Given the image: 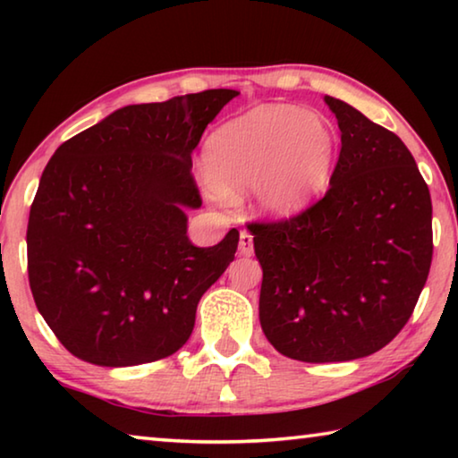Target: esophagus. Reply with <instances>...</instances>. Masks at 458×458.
I'll use <instances>...</instances> for the list:
<instances>
[{"label":"esophagus","instance_id":"34e87169","mask_svg":"<svg viewBox=\"0 0 458 458\" xmlns=\"http://www.w3.org/2000/svg\"><path fill=\"white\" fill-rule=\"evenodd\" d=\"M238 252L242 254V257H250V254L254 252V244H252V234H250V232H246V230L240 232Z\"/></svg>","mask_w":458,"mask_h":458}]
</instances>
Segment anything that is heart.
<instances>
[{
  "label": "heart",
  "mask_w": 458,
  "mask_h": 458,
  "mask_svg": "<svg viewBox=\"0 0 458 458\" xmlns=\"http://www.w3.org/2000/svg\"><path fill=\"white\" fill-rule=\"evenodd\" d=\"M335 153V131L321 114L260 105L208 139L206 190L220 204L257 190L262 212L291 216L325 190Z\"/></svg>",
  "instance_id": "obj_1"
}]
</instances>
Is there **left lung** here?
<instances>
[{
  "label": "left lung",
  "mask_w": 458,
  "mask_h": 458,
  "mask_svg": "<svg viewBox=\"0 0 458 458\" xmlns=\"http://www.w3.org/2000/svg\"><path fill=\"white\" fill-rule=\"evenodd\" d=\"M341 131L329 190L293 218L248 222L260 325L278 353L366 358L408 323L432 262V201L402 139L325 97Z\"/></svg>",
  "instance_id": "left-lung-1"
}]
</instances>
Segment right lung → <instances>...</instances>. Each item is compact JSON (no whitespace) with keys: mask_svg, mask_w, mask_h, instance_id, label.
<instances>
[{"mask_svg":"<svg viewBox=\"0 0 458 458\" xmlns=\"http://www.w3.org/2000/svg\"><path fill=\"white\" fill-rule=\"evenodd\" d=\"M238 95L212 89L129 105L62 143L30 208L28 278L62 345L95 366L157 361L190 339L196 309L234 260L238 230L198 248L191 153Z\"/></svg>","mask_w":458,"mask_h":458,"instance_id":"obj_1","label":"right lung"}]
</instances>
